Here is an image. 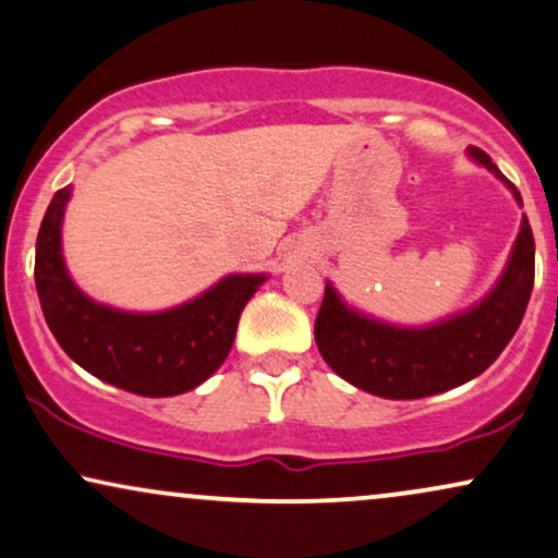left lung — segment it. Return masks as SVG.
<instances>
[{
    "label": "left lung",
    "instance_id": "left-lung-1",
    "mask_svg": "<svg viewBox=\"0 0 558 558\" xmlns=\"http://www.w3.org/2000/svg\"><path fill=\"white\" fill-rule=\"evenodd\" d=\"M471 159L495 172L514 201L518 187L499 172L489 154L469 149ZM535 278V242L527 218L497 286L469 312L429 327H393L348 306L327 283L314 337L322 357L337 376L384 399H422L456 389L497 361L518 331L531 301Z\"/></svg>",
    "mask_w": 558,
    "mask_h": 558
}]
</instances>
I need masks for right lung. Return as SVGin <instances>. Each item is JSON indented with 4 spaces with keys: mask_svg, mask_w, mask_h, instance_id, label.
Returning <instances> with one entry per match:
<instances>
[{
    "mask_svg": "<svg viewBox=\"0 0 558 558\" xmlns=\"http://www.w3.org/2000/svg\"><path fill=\"white\" fill-rule=\"evenodd\" d=\"M72 185L48 206L35 242V288L63 352L105 384L138 397H178L227 361L246 301L265 275H227L197 299L167 312L136 314L82 293L66 270L61 223Z\"/></svg>",
    "mask_w": 558,
    "mask_h": 558,
    "instance_id": "right-lung-1",
    "label": "right lung"
}]
</instances>
